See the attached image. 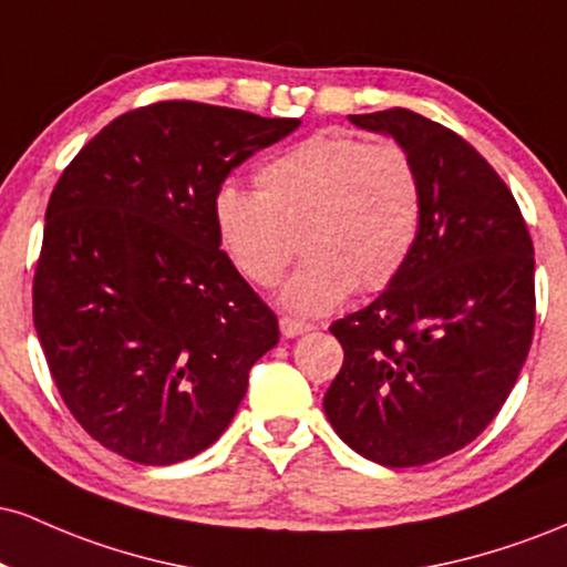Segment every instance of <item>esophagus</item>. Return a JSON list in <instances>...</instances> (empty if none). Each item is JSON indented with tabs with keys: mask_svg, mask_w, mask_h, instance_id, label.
<instances>
[{
	"mask_svg": "<svg viewBox=\"0 0 567 567\" xmlns=\"http://www.w3.org/2000/svg\"><path fill=\"white\" fill-rule=\"evenodd\" d=\"M279 330H282L285 338H296L306 333V330H311V324L303 320H296V317H282V320H279Z\"/></svg>",
	"mask_w": 567,
	"mask_h": 567,
	"instance_id": "esophagus-1",
	"label": "esophagus"
}]
</instances>
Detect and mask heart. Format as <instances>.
<instances>
[{"mask_svg": "<svg viewBox=\"0 0 567 567\" xmlns=\"http://www.w3.org/2000/svg\"><path fill=\"white\" fill-rule=\"evenodd\" d=\"M258 192L231 181L213 194V226L234 269L271 288L292 258L282 303L322 315L351 290L381 292L405 271L424 229V178L396 141L317 133L258 167Z\"/></svg>", "mask_w": 567, "mask_h": 567, "instance_id": "obj_1", "label": "heart"}]
</instances>
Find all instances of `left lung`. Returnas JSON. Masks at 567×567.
<instances>
[{
	"label": "left lung",
	"instance_id": "obj_1",
	"mask_svg": "<svg viewBox=\"0 0 567 567\" xmlns=\"http://www.w3.org/2000/svg\"><path fill=\"white\" fill-rule=\"evenodd\" d=\"M349 120L413 154L424 229L405 271L330 324L343 365L322 405L351 451L424 466L483 434L517 383L536 324L533 243L509 186L458 133L396 106Z\"/></svg>",
	"mask_w": 567,
	"mask_h": 567
}]
</instances>
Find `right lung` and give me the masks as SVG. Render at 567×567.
Masks as SVG:
<instances>
[{"label": "right lung", "instance_id": "obj_1", "mask_svg": "<svg viewBox=\"0 0 567 567\" xmlns=\"http://www.w3.org/2000/svg\"><path fill=\"white\" fill-rule=\"evenodd\" d=\"M298 125L159 101L109 122L58 178L34 328L76 424L122 458L167 466L210 447L279 341L277 315L220 250L213 194Z\"/></svg>", "mask_w": 567, "mask_h": 567}]
</instances>
